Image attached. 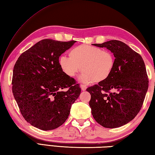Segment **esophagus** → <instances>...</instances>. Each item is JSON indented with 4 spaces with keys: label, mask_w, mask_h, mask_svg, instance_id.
<instances>
[{
    "label": "esophagus",
    "mask_w": 155,
    "mask_h": 155,
    "mask_svg": "<svg viewBox=\"0 0 155 155\" xmlns=\"http://www.w3.org/2000/svg\"><path fill=\"white\" fill-rule=\"evenodd\" d=\"M80 87H81V90H82V91H85V90L87 88V86L86 85H84V84H81Z\"/></svg>",
    "instance_id": "1"
}]
</instances>
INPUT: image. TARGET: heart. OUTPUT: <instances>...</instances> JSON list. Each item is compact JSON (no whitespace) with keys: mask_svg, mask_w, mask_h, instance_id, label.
Masks as SVG:
<instances>
[{"mask_svg":"<svg viewBox=\"0 0 155 155\" xmlns=\"http://www.w3.org/2000/svg\"><path fill=\"white\" fill-rule=\"evenodd\" d=\"M61 69L66 75L73 78L81 71L80 80L84 83L102 81L112 74L115 57L111 52L96 46L81 45L69 51V57L61 56L59 59Z\"/></svg>","mask_w":155,"mask_h":155,"instance_id":"1","label":"heart"}]
</instances>
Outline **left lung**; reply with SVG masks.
Returning a JSON list of instances; mask_svg holds the SVG:
<instances>
[{
	"instance_id": "left-lung-1",
	"label": "left lung",
	"mask_w": 155,
	"mask_h": 155,
	"mask_svg": "<svg viewBox=\"0 0 155 155\" xmlns=\"http://www.w3.org/2000/svg\"><path fill=\"white\" fill-rule=\"evenodd\" d=\"M93 45L109 49L115 59L110 76L86 89L91 95L92 116L104 127H121L135 117L144 103L148 87L144 62L140 54L119 40Z\"/></svg>"
}]
</instances>
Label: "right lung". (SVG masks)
Instances as JSON below:
<instances>
[{
    "label": "right lung",
    "instance_id": "1",
    "mask_svg": "<svg viewBox=\"0 0 155 155\" xmlns=\"http://www.w3.org/2000/svg\"><path fill=\"white\" fill-rule=\"evenodd\" d=\"M75 42L42 40L15 64L14 98L25 121L38 129L52 130L63 125L80 94L75 79L64 74L59 65L61 54Z\"/></svg>",
    "mask_w": 155,
    "mask_h": 155
}]
</instances>
